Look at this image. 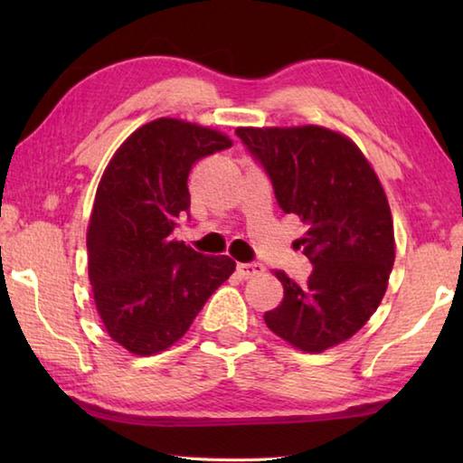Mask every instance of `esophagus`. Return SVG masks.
<instances>
[{"mask_svg": "<svg viewBox=\"0 0 463 463\" xmlns=\"http://www.w3.org/2000/svg\"><path fill=\"white\" fill-rule=\"evenodd\" d=\"M237 271H239L241 278L249 279V278H255V276H260V273H263V265L261 263H255V261L239 263L237 265Z\"/></svg>", "mask_w": 463, "mask_h": 463, "instance_id": "obj_1", "label": "esophagus"}]
</instances>
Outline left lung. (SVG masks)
Returning <instances> with one entry per match:
<instances>
[{"mask_svg": "<svg viewBox=\"0 0 463 463\" xmlns=\"http://www.w3.org/2000/svg\"><path fill=\"white\" fill-rule=\"evenodd\" d=\"M286 214L308 226L298 249L308 284L284 271V300L265 325L294 347L320 354L354 336L380 307L394 265V226L382 185L362 151L320 127L237 128Z\"/></svg>", "mask_w": 463, "mask_h": 463, "instance_id": "8db88e82", "label": "left lung"}]
</instances>
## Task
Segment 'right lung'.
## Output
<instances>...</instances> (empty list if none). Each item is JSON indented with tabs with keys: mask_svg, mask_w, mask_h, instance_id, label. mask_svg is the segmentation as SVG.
I'll list each match as a JSON object with an SVG mask.
<instances>
[{
	"mask_svg": "<svg viewBox=\"0 0 463 463\" xmlns=\"http://www.w3.org/2000/svg\"><path fill=\"white\" fill-rule=\"evenodd\" d=\"M231 145L216 130L159 118L132 132L104 171L88 229L90 281L108 335L132 354L182 339L234 271L231 257L174 239L190 213L192 165Z\"/></svg>",
	"mask_w": 463,
	"mask_h": 463,
	"instance_id": "1",
	"label": "right lung"
}]
</instances>
